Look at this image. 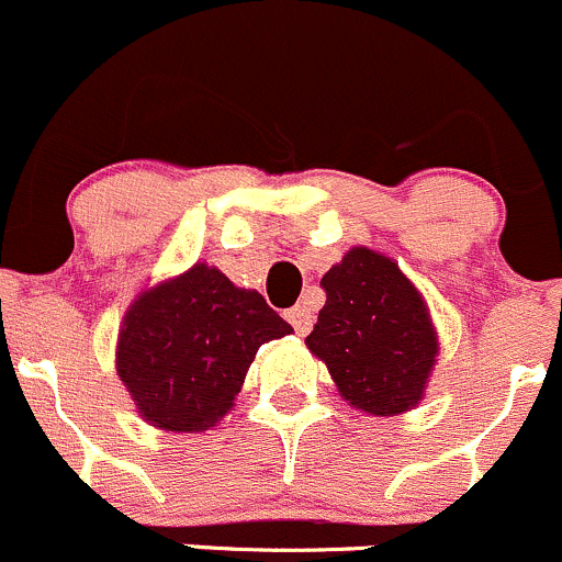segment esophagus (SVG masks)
I'll list each match as a JSON object with an SVG mask.
<instances>
[{"label":"esophagus","mask_w":562,"mask_h":562,"mask_svg":"<svg viewBox=\"0 0 562 562\" xmlns=\"http://www.w3.org/2000/svg\"><path fill=\"white\" fill-rule=\"evenodd\" d=\"M288 323H291L293 328H296L299 336H306L312 330V323H315V315H312V306L306 304V301H301V304L293 306V310L285 312Z\"/></svg>","instance_id":"34e87169"}]
</instances>
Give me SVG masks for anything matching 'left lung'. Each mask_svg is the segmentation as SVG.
Instances as JSON below:
<instances>
[{"label":"left lung","instance_id":"left-lung-1","mask_svg":"<svg viewBox=\"0 0 562 562\" xmlns=\"http://www.w3.org/2000/svg\"><path fill=\"white\" fill-rule=\"evenodd\" d=\"M321 288L326 306L306 347L326 360L339 393L371 415L412 409L439 352L415 285L390 258L352 247Z\"/></svg>","mask_w":562,"mask_h":562}]
</instances>
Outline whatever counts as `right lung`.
Returning <instances> with one entry per match:
<instances>
[{
  "instance_id": "add662e5",
  "label": "right lung",
  "mask_w": 562,
  "mask_h": 562,
  "mask_svg": "<svg viewBox=\"0 0 562 562\" xmlns=\"http://www.w3.org/2000/svg\"><path fill=\"white\" fill-rule=\"evenodd\" d=\"M291 330L261 293L196 263L134 301L117 339V374L150 425L206 430L234 406L258 347Z\"/></svg>"
}]
</instances>
